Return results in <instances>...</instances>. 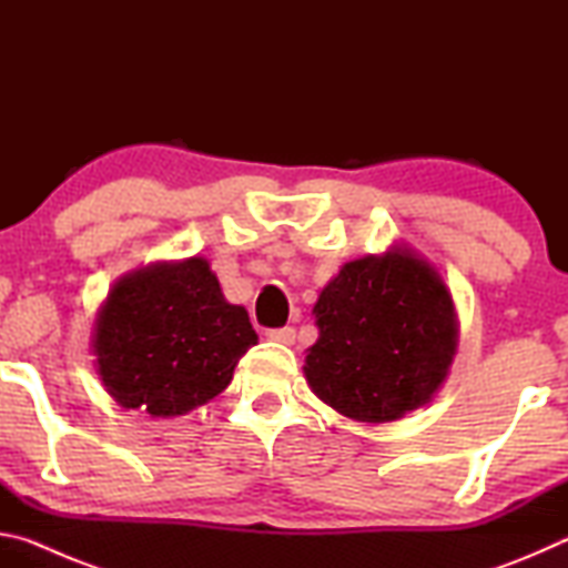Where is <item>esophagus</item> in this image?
Instances as JSON below:
<instances>
[{"label":"esophagus","instance_id":"esophagus-1","mask_svg":"<svg viewBox=\"0 0 568 568\" xmlns=\"http://www.w3.org/2000/svg\"><path fill=\"white\" fill-rule=\"evenodd\" d=\"M265 335L271 341L283 343V345H293L295 343V328H273V331H267Z\"/></svg>","mask_w":568,"mask_h":568}]
</instances>
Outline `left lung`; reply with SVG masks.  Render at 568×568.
Wrapping results in <instances>:
<instances>
[{"label": "left lung", "mask_w": 568, "mask_h": 568, "mask_svg": "<svg viewBox=\"0 0 568 568\" xmlns=\"http://www.w3.org/2000/svg\"><path fill=\"white\" fill-rule=\"evenodd\" d=\"M318 341L305 381L361 423H390L436 396L458 353V315L444 277L408 245L351 261L313 307Z\"/></svg>", "instance_id": "1"}]
</instances>
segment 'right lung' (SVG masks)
Returning a JSON list of instances; mask_svg holds the SVG:
<instances>
[{"label":"right lung","instance_id":"right-lung-1","mask_svg":"<svg viewBox=\"0 0 568 568\" xmlns=\"http://www.w3.org/2000/svg\"><path fill=\"white\" fill-rule=\"evenodd\" d=\"M257 333L225 301L205 257L162 261L122 275L92 331L94 371L124 410L185 416L227 388Z\"/></svg>","mask_w":568,"mask_h":568}]
</instances>
